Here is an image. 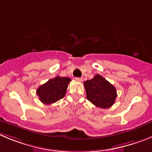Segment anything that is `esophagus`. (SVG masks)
Masks as SVG:
<instances>
[{
  "mask_svg": "<svg viewBox=\"0 0 152 152\" xmlns=\"http://www.w3.org/2000/svg\"><path fill=\"white\" fill-rule=\"evenodd\" d=\"M75 80L77 82H81L83 81V78H81V77H75Z\"/></svg>",
  "mask_w": 152,
  "mask_h": 152,
  "instance_id": "esophagus-1",
  "label": "esophagus"
}]
</instances>
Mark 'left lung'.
<instances>
[{"label":"left lung","mask_w":152,"mask_h":152,"mask_svg":"<svg viewBox=\"0 0 152 152\" xmlns=\"http://www.w3.org/2000/svg\"><path fill=\"white\" fill-rule=\"evenodd\" d=\"M87 99L94 105L108 108L114 105L117 97L115 87L101 75H96L91 80L84 81Z\"/></svg>","instance_id":"left-lung-1"}]
</instances>
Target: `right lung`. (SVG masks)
Returning <instances> with one entry per match:
<instances>
[{"label":"right lung","mask_w":152,"mask_h":152,"mask_svg":"<svg viewBox=\"0 0 152 152\" xmlns=\"http://www.w3.org/2000/svg\"><path fill=\"white\" fill-rule=\"evenodd\" d=\"M70 81L69 77L59 76L49 80L47 83L37 88L36 93L39 96V99L46 105H50L59 101L65 96Z\"/></svg>","instance_id":"obj_1"}]
</instances>
